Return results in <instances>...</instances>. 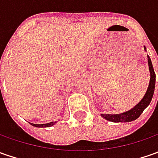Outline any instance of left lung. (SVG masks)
<instances>
[{
  "label": "left lung",
  "instance_id": "8db88e82",
  "mask_svg": "<svg viewBox=\"0 0 158 158\" xmlns=\"http://www.w3.org/2000/svg\"><path fill=\"white\" fill-rule=\"evenodd\" d=\"M144 47V50L146 51V47ZM148 58V64H149V74H150V79H149V83L148 89L146 91L145 95L143 96L142 100L140 101L136 106H135L133 108H131L130 110L127 111V112H122V113H118V114H106V113H102L100 114L103 118L108 120V121H112V122H130L133 120H135L136 118H139V116L143 113V112L145 110V108H147L148 106L150 104L152 97L154 94V90H155V84H156V74L151 60L149 58V55H147Z\"/></svg>",
  "mask_w": 158,
  "mask_h": 158
}]
</instances>
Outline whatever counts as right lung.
<instances>
[{
    "label": "right lung",
    "mask_w": 158,
    "mask_h": 158,
    "mask_svg": "<svg viewBox=\"0 0 158 158\" xmlns=\"http://www.w3.org/2000/svg\"><path fill=\"white\" fill-rule=\"evenodd\" d=\"M56 123V121H52V122H49V123H46V124H33V123H30L31 126L36 127H52L53 125Z\"/></svg>",
    "instance_id": "add662e5"
}]
</instances>
